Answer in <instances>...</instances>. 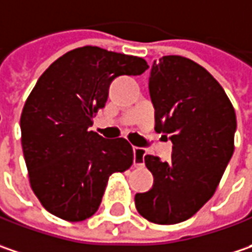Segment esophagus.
<instances>
[{"label":"esophagus","instance_id":"esophagus-1","mask_svg":"<svg viewBox=\"0 0 252 252\" xmlns=\"http://www.w3.org/2000/svg\"><path fill=\"white\" fill-rule=\"evenodd\" d=\"M144 157H145V149L144 148H134V166L135 168L144 166Z\"/></svg>","mask_w":252,"mask_h":252}]
</instances>
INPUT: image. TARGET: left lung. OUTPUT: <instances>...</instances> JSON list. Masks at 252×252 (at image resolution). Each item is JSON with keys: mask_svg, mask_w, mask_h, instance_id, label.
I'll list each match as a JSON object with an SVG mask.
<instances>
[{"mask_svg": "<svg viewBox=\"0 0 252 252\" xmlns=\"http://www.w3.org/2000/svg\"><path fill=\"white\" fill-rule=\"evenodd\" d=\"M149 95L155 131L173 144L172 159L144 157L154 185L135 194V207L148 221L176 224L214 194L234 152L237 120L223 87L188 58L172 55L154 62Z\"/></svg>", "mask_w": 252, "mask_h": 252, "instance_id": "left-lung-1", "label": "left lung"}]
</instances>
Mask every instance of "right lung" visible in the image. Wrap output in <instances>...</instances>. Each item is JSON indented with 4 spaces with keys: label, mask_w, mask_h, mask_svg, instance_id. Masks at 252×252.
<instances>
[{
    "label": "right lung",
    "mask_w": 252,
    "mask_h": 252,
    "mask_svg": "<svg viewBox=\"0 0 252 252\" xmlns=\"http://www.w3.org/2000/svg\"><path fill=\"white\" fill-rule=\"evenodd\" d=\"M147 69L142 58L83 46L39 77L21 114V134L31 188L49 213L67 221L92 217L110 175L132 165L126 139H105L90 126L115 77Z\"/></svg>",
    "instance_id": "1"
}]
</instances>
